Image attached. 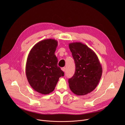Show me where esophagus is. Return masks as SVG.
<instances>
[{
	"label": "esophagus",
	"instance_id": "esophagus-1",
	"mask_svg": "<svg viewBox=\"0 0 125 125\" xmlns=\"http://www.w3.org/2000/svg\"><path fill=\"white\" fill-rule=\"evenodd\" d=\"M61 70L63 71V72H65V71H66V68H65V67H63L61 68Z\"/></svg>",
	"mask_w": 125,
	"mask_h": 125
}]
</instances>
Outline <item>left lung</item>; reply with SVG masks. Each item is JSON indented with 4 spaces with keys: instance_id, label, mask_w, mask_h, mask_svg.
Wrapping results in <instances>:
<instances>
[{
    "instance_id": "obj_1",
    "label": "left lung",
    "mask_w": 125,
    "mask_h": 125,
    "mask_svg": "<svg viewBox=\"0 0 125 125\" xmlns=\"http://www.w3.org/2000/svg\"><path fill=\"white\" fill-rule=\"evenodd\" d=\"M76 65L73 77L68 80L70 90L77 95H84L97 86L102 74V68L95 53L80 42L69 44Z\"/></svg>"
}]
</instances>
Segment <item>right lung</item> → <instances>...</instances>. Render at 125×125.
<instances>
[{"label":"right lung","instance_id":"right-lung-1","mask_svg":"<svg viewBox=\"0 0 125 125\" xmlns=\"http://www.w3.org/2000/svg\"><path fill=\"white\" fill-rule=\"evenodd\" d=\"M58 42L46 39L35 44L30 50L26 65L28 82L33 90L42 94L54 91L59 79L64 72L57 66L54 54Z\"/></svg>","mask_w":125,"mask_h":125}]
</instances>
